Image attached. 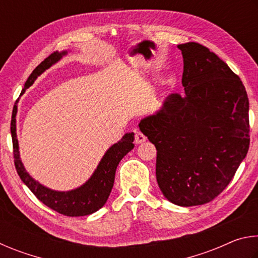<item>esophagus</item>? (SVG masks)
Here are the masks:
<instances>
[{"instance_id": "1", "label": "esophagus", "mask_w": 258, "mask_h": 258, "mask_svg": "<svg viewBox=\"0 0 258 258\" xmlns=\"http://www.w3.org/2000/svg\"><path fill=\"white\" fill-rule=\"evenodd\" d=\"M147 141V138L143 135L141 132H137L135 134V139H134V142L137 143V145H140V143H143Z\"/></svg>"}]
</instances>
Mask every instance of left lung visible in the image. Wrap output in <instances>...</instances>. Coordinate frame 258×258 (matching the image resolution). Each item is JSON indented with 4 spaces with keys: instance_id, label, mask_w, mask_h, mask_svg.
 Returning <instances> with one entry per match:
<instances>
[{
    "instance_id": "obj_1",
    "label": "left lung",
    "mask_w": 258,
    "mask_h": 258,
    "mask_svg": "<svg viewBox=\"0 0 258 258\" xmlns=\"http://www.w3.org/2000/svg\"><path fill=\"white\" fill-rule=\"evenodd\" d=\"M184 95L169 94L140 131L157 149L156 177L165 198L204 205L232 180L249 149V101L239 76L199 43L177 45Z\"/></svg>"
}]
</instances>
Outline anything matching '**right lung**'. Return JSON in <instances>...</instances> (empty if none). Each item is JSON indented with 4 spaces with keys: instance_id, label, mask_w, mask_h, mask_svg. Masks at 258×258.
<instances>
[{
    "instance_id": "1",
    "label": "right lung",
    "mask_w": 258,
    "mask_h": 258,
    "mask_svg": "<svg viewBox=\"0 0 258 258\" xmlns=\"http://www.w3.org/2000/svg\"><path fill=\"white\" fill-rule=\"evenodd\" d=\"M68 51L62 52H53L51 55L42 61L38 66L34 69V72L30 74L27 82L25 83L23 92L20 95L25 93V91L29 86L33 85L35 80L44 73L47 68H50L52 64L58 62V61L66 55ZM19 100V99H18ZM18 100L14 107L11 118V137H12V146H14V157H15V166L17 173L20 176L28 189L36 196L38 200L46 205L53 211L58 212L66 216H85L93 214L99 211L110 195L111 189L115 181L116 168L118 166L119 161L124 158L128 152L133 149L134 145V133H126L118 142L112 145L103 155L102 159L100 160L99 165L95 168L91 177L84 184L76 187V189L69 191H56L52 190L50 187H46L40 182L34 180L26 171L23 161L20 159L19 154V143L17 139V110H18Z\"/></svg>"
}]
</instances>
